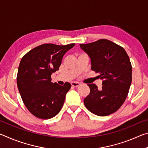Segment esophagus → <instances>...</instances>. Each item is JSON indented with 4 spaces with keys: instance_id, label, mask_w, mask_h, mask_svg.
Wrapping results in <instances>:
<instances>
[{
    "instance_id": "obj_1",
    "label": "esophagus",
    "mask_w": 148,
    "mask_h": 148,
    "mask_svg": "<svg viewBox=\"0 0 148 148\" xmlns=\"http://www.w3.org/2000/svg\"><path fill=\"white\" fill-rule=\"evenodd\" d=\"M71 85H72V87H78L79 85H80V84L79 83H78V82H72L71 83Z\"/></svg>"
}]
</instances>
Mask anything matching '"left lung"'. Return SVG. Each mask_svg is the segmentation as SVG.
I'll return each instance as SVG.
<instances>
[{
    "label": "left lung",
    "mask_w": 148,
    "mask_h": 148,
    "mask_svg": "<svg viewBox=\"0 0 148 148\" xmlns=\"http://www.w3.org/2000/svg\"><path fill=\"white\" fill-rule=\"evenodd\" d=\"M91 59V70L99 74L101 89L94 84H87L88 96L84 100L92 114L106 116L114 113L123 104L132 82V66L123 47L106 39L79 44Z\"/></svg>",
    "instance_id": "left-lung-1"
}]
</instances>
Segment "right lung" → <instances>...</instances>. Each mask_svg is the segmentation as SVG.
Masks as SVG:
<instances>
[{
    "label": "right lung",
    "instance_id": "1",
    "mask_svg": "<svg viewBox=\"0 0 148 148\" xmlns=\"http://www.w3.org/2000/svg\"><path fill=\"white\" fill-rule=\"evenodd\" d=\"M75 46L44 44L22 57L17 76V88L24 104L32 114L47 119L61 110L71 84L52 83L51 76L58 71L64 55Z\"/></svg>",
    "mask_w": 148,
    "mask_h": 148
}]
</instances>
